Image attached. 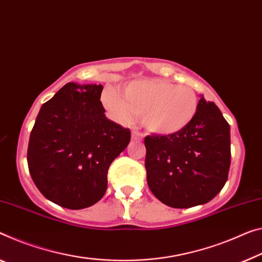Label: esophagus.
<instances>
[{
  "label": "esophagus",
  "mask_w": 262,
  "mask_h": 262,
  "mask_svg": "<svg viewBox=\"0 0 262 262\" xmlns=\"http://www.w3.org/2000/svg\"><path fill=\"white\" fill-rule=\"evenodd\" d=\"M131 137H132V140H136V142H142L143 138H144L143 134H140L139 131H136V130L132 131Z\"/></svg>",
  "instance_id": "esophagus-1"
}]
</instances>
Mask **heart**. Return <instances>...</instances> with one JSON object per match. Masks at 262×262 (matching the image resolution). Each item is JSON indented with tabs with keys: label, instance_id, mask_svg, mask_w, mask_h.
Here are the masks:
<instances>
[{
	"label": "heart",
	"instance_id": "obj_1",
	"mask_svg": "<svg viewBox=\"0 0 262 262\" xmlns=\"http://www.w3.org/2000/svg\"><path fill=\"white\" fill-rule=\"evenodd\" d=\"M103 103L119 123L132 124L143 115V124L156 135H173L186 127L198 110V98L191 88L166 80L140 79L131 82L123 95L107 90Z\"/></svg>",
	"mask_w": 262,
	"mask_h": 262
}]
</instances>
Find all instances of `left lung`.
I'll list each match as a JSON object with an SVG mask.
<instances>
[{"label":"left lung","mask_w":262,"mask_h":262,"mask_svg":"<svg viewBox=\"0 0 262 262\" xmlns=\"http://www.w3.org/2000/svg\"><path fill=\"white\" fill-rule=\"evenodd\" d=\"M147 185L157 199L173 208L211 201L227 182L231 165L229 124L203 96L188 125L168 136L145 137Z\"/></svg>","instance_id":"1"}]
</instances>
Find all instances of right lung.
<instances>
[{
  "label": "right lung",
  "instance_id": "obj_1",
  "mask_svg": "<svg viewBox=\"0 0 262 262\" xmlns=\"http://www.w3.org/2000/svg\"><path fill=\"white\" fill-rule=\"evenodd\" d=\"M103 86L68 83L44 103L28 145V167L48 200L82 210L107 187V170L125 150L131 134L108 120L100 102Z\"/></svg>",
  "mask_w": 262,
  "mask_h": 262
}]
</instances>
